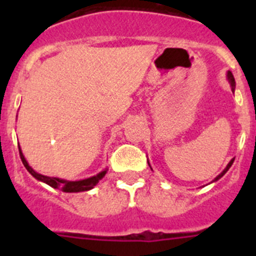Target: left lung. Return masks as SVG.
I'll return each instance as SVG.
<instances>
[{
  "label": "left lung",
  "instance_id": "obj_1",
  "mask_svg": "<svg viewBox=\"0 0 256 256\" xmlns=\"http://www.w3.org/2000/svg\"><path fill=\"white\" fill-rule=\"evenodd\" d=\"M228 80H230V86H232V91H234V86H236V82H234V76H232V73H230V72H228ZM234 159H232V160H230V162H228V165H227V168H226V169H224V170L222 172V173H220V174H219L218 177H216V180H219V178H222V177H223V176H224V174H226V173H227V170H228V169H230V165L234 164Z\"/></svg>",
  "mask_w": 256,
  "mask_h": 256
}]
</instances>
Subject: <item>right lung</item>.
Segmentation results:
<instances>
[{
	"mask_svg": "<svg viewBox=\"0 0 256 256\" xmlns=\"http://www.w3.org/2000/svg\"><path fill=\"white\" fill-rule=\"evenodd\" d=\"M20 154V159H22V164L26 168V170L38 180H42V182L47 183L48 186L54 187V188H58L61 190L62 192H82V191H88V190L94 188L96 186L98 180L104 177L106 174V170L101 172L97 176H94L91 178H87V180H60V178H52V177H46V176H42V174H38L37 172H34L33 169L29 166V164L26 162V158L22 155V150H19Z\"/></svg>",
	"mask_w": 256,
	"mask_h": 256,
	"instance_id": "1",
	"label": "right lung"
}]
</instances>
